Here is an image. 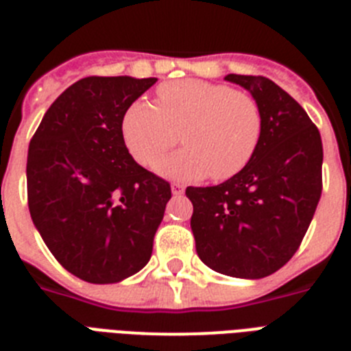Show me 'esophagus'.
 <instances>
[{
  "instance_id": "obj_1",
  "label": "esophagus",
  "mask_w": 351,
  "mask_h": 351,
  "mask_svg": "<svg viewBox=\"0 0 351 351\" xmlns=\"http://www.w3.org/2000/svg\"><path fill=\"white\" fill-rule=\"evenodd\" d=\"M172 195H176V197H181L182 193H184V186L181 184V182H172Z\"/></svg>"
}]
</instances>
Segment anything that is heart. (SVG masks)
I'll use <instances>...</instances> for the list:
<instances>
[{
    "instance_id": "b5f03b06",
    "label": "heart",
    "mask_w": 351,
    "mask_h": 351,
    "mask_svg": "<svg viewBox=\"0 0 351 351\" xmlns=\"http://www.w3.org/2000/svg\"><path fill=\"white\" fill-rule=\"evenodd\" d=\"M158 105L133 101L123 138L138 163L149 165L181 141L186 147L160 158L154 170L172 179L223 181L244 169L262 137L258 101L244 91L206 80H176L158 88Z\"/></svg>"
}]
</instances>
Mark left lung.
Here are the masks:
<instances>
[{"label": "left lung", "instance_id": "obj_1", "mask_svg": "<svg viewBox=\"0 0 351 351\" xmlns=\"http://www.w3.org/2000/svg\"><path fill=\"white\" fill-rule=\"evenodd\" d=\"M258 101L262 137L241 172L218 186L186 188L197 255L219 274L260 280L302 243L322 195L320 132L287 91L265 77L228 73Z\"/></svg>", "mask_w": 351, "mask_h": 351}]
</instances>
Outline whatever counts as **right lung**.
Wrapping results in <instances>:
<instances>
[{"mask_svg":"<svg viewBox=\"0 0 351 351\" xmlns=\"http://www.w3.org/2000/svg\"><path fill=\"white\" fill-rule=\"evenodd\" d=\"M158 79L86 77L64 89L27 149V206L54 258L80 280L119 283L151 258L170 184L128 153L123 117Z\"/></svg>","mask_w":351,"mask_h":351,"instance_id":"obj_1","label":"right lung"}]
</instances>
